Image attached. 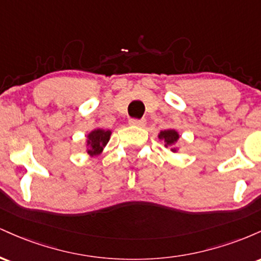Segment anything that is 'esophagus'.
Returning <instances> with one entry per match:
<instances>
[{"label":"esophagus","mask_w":261,"mask_h":261,"mask_svg":"<svg viewBox=\"0 0 261 261\" xmlns=\"http://www.w3.org/2000/svg\"><path fill=\"white\" fill-rule=\"evenodd\" d=\"M128 124L133 125V126L145 127L146 126V120H145V119H141V120H137V119H131V120L128 121Z\"/></svg>","instance_id":"esophagus-1"}]
</instances>
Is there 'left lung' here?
Instances as JSON below:
<instances>
[{"mask_svg": "<svg viewBox=\"0 0 261 261\" xmlns=\"http://www.w3.org/2000/svg\"><path fill=\"white\" fill-rule=\"evenodd\" d=\"M180 135L174 128H168V130H162L158 134V139L164 142V147H170V151L173 153H176L179 151V147H176V142L179 141Z\"/></svg>", "mask_w": 261, "mask_h": 261, "instance_id": "1", "label": "left lung"}]
</instances>
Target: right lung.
Here are the masks:
<instances>
[{"mask_svg": "<svg viewBox=\"0 0 261 261\" xmlns=\"http://www.w3.org/2000/svg\"><path fill=\"white\" fill-rule=\"evenodd\" d=\"M110 136H112V130H104V128H94L87 134L85 142L87 153L89 155L100 154L109 142Z\"/></svg>", "mask_w": 261, "mask_h": 261, "instance_id": "1", "label": "right lung"}]
</instances>
